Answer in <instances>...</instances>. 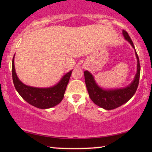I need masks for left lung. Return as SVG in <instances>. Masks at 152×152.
<instances>
[{
	"mask_svg": "<svg viewBox=\"0 0 152 152\" xmlns=\"http://www.w3.org/2000/svg\"><path fill=\"white\" fill-rule=\"evenodd\" d=\"M124 37L130 43L135 50L134 43L126 31H122ZM136 57L137 59V71L134 81L128 86L116 89H104L98 86L94 80V76L89 71H84L85 83L88 90L89 97L94 104L106 110L114 109L119 107L132 99L136 93L139 86V77H140V63L139 56L135 50Z\"/></svg>",
	"mask_w": 152,
	"mask_h": 152,
	"instance_id": "1",
	"label": "left lung"
}]
</instances>
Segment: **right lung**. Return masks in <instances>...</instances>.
Returning <instances> with one entry per match:
<instances>
[{
    "label": "right lung",
    "mask_w": 152,
    "mask_h": 152,
    "mask_svg": "<svg viewBox=\"0 0 152 152\" xmlns=\"http://www.w3.org/2000/svg\"><path fill=\"white\" fill-rule=\"evenodd\" d=\"M15 56V55H14ZM14 56L12 61V76L14 86L18 93L26 102L38 109H49L62 101L72 71L63 76L55 86L49 88H36L23 83L17 76L15 70Z\"/></svg>",
    "instance_id": "1"
}]
</instances>
